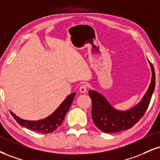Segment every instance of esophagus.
Wrapping results in <instances>:
<instances>
[{"mask_svg": "<svg viewBox=\"0 0 160 160\" xmlns=\"http://www.w3.org/2000/svg\"><path fill=\"white\" fill-rule=\"evenodd\" d=\"M87 91V86L86 85V84H83V85L80 86V92H81V93H85Z\"/></svg>", "mask_w": 160, "mask_h": 160, "instance_id": "obj_1", "label": "esophagus"}]
</instances>
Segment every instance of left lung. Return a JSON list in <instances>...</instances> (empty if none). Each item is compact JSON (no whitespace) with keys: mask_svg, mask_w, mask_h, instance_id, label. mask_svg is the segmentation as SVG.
<instances>
[{"mask_svg":"<svg viewBox=\"0 0 160 160\" xmlns=\"http://www.w3.org/2000/svg\"><path fill=\"white\" fill-rule=\"evenodd\" d=\"M152 78L145 95L138 104L126 111L118 110L99 92L89 90L92 99V118L95 126L104 132H117L131 128L143 116L147 110L155 88V72L150 61Z\"/></svg>","mask_w":160,"mask_h":160,"instance_id":"1","label":"left lung"}]
</instances>
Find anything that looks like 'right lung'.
<instances>
[{
	"label": "right lung",
	"mask_w": 160,
	"mask_h": 160,
	"mask_svg": "<svg viewBox=\"0 0 160 160\" xmlns=\"http://www.w3.org/2000/svg\"><path fill=\"white\" fill-rule=\"evenodd\" d=\"M75 95H76L75 92H73L71 95H69L51 115H50L47 118L42 119V120H24V119L19 118L12 112L10 111V113L15 118V120L22 127L27 128L32 131L42 132V133H51L62 124L67 112L68 111L71 105H72Z\"/></svg>",
	"instance_id": "1"
}]
</instances>
